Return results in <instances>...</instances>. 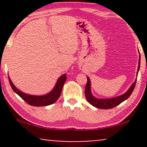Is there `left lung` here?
Returning <instances> with one entry per match:
<instances>
[{
  "instance_id": "8db88e82",
  "label": "left lung",
  "mask_w": 147,
  "mask_h": 147,
  "mask_svg": "<svg viewBox=\"0 0 147 147\" xmlns=\"http://www.w3.org/2000/svg\"><path fill=\"white\" fill-rule=\"evenodd\" d=\"M140 56H139V60H138V71L137 74L138 73V70L140 69ZM88 81L87 84H86V88H85V96L87 100L90 104H91L92 106H95V107L98 108H100V109H110V108H114L115 106H118V104L122 103L124 100H126L129 96L131 95V94L133 92L135 87L136 80L134 81L132 86H130L129 90L126 92L125 94H122V95L118 96L116 98H110V99H98V98H94L91 93V90H90V80L89 78L87 77Z\"/></svg>"
}]
</instances>
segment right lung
I'll list each match as a JSON object with an SVG mask.
<instances>
[{
    "label": "right lung",
    "mask_w": 147,
    "mask_h": 147,
    "mask_svg": "<svg viewBox=\"0 0 147 147\" xmlns=\"http://www.w3.org/2000/svg\"><path fill=\"white\" fill-rule=\"evenodd\" d=\"M67 77L65 74L62 75L59 79H58L57 83H56L53 90L50 93L46 94L44 96H32L29 94H25L17 89L13 84L12 83L11 80L9 78V83L11 85L12 89L13 91L17 93L24 101L29 104V105L33 106H44L51 105L53 104L58 100L61 95V92L63 88V84L66 81Z\"/></svg>",
    "instance_id": "right-lung-1"
}]
</instances>
